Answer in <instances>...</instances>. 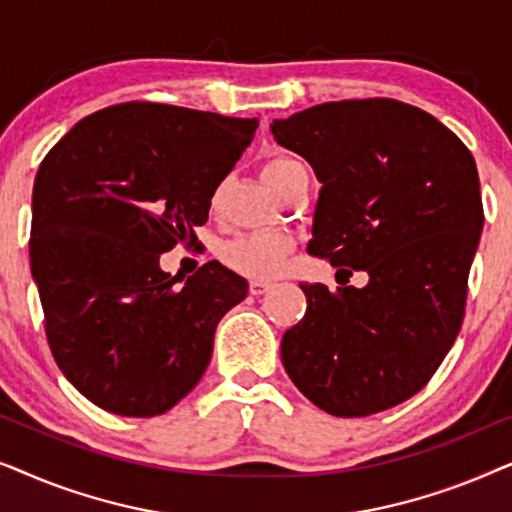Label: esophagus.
<instances>
[{
    "label": "esophagus",
    "instance_id": "obj_1",
    "mask_svg": "<svg viewBox=\"0 0 512 512\" xmlns=\"http://www.w3.org/2000/svg\"><path fill=\"white\" fill-rule=\"evenodd\" d=\"M270 289H272V284L270 282H261V279H254V282L249 284L251 296H263V293L270 291Z\"/></svg>",
    "mask_w": 512,
    "mask_h": 512
}]
</instances>
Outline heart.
Instances as JSON below:
<instances>
[{
	"label": "heart",
	"mask_w": 512,
	"mask_h": 512,
	"mask_svg": "<svg viewBox=\"0 0 512 512\" xmlns=\"http://www.w3.org/2000/svg\"><path fill=\"white\" fill-rule=\"evenodd\" d=\"M307 172V167L300 160L291 156H272L263 165V179L275 188L277 193H286L289 186L300 174ZM226 184H221L212 195V205L219 207ZM293 251V240L286 233H275V230H261V233L237 235L233 240L223 242L219 249L221 261L235 270L237 275L249 279H275L282 275Z\"/></svg>",
	"instance_id": "b5f03b06"
}]
</instances>
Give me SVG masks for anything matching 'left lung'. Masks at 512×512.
Wrapping results in <instances>:
<instances>
[{
  "instance_id": "8db88e82",
  "label": "left lung",
  "mask_w": 512,
  "mask_h": 512,
  "mask_svg": "<svg viewBox=\"0 0 512 512\" xmlns=\"http://www.w3.org/2000/svg\"><path fill=\"white\" fill-rule=\"evenodd\" d=\"M270 130L324 184L307 251L370 277L363 289L300 284L307 310L282 338L286 373L328 415L394 408L431 380L464 321L485 223L471 151L389 97L317 104Z\"/></svg>"
}]
</instances>
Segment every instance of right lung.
Segmentation results:
<instances>
[{"label": "right lung", "instance_id": "1", "mask_svg": "<svg viewBox=\"0 0 512 512\" xmlns=\"http://www.w3.org/2000/svg\"><path fill=\"white\" fill-rule=\"evenodd\" d=\"M256 118L123 102L74 125L41 160L30 265L62 375L97 408L156 417L205 375L247 282L209 261L184 284L160 254L193 244Z\"/></svg>", "mask_w": 512, "mask_h": 512}]
</instances>
